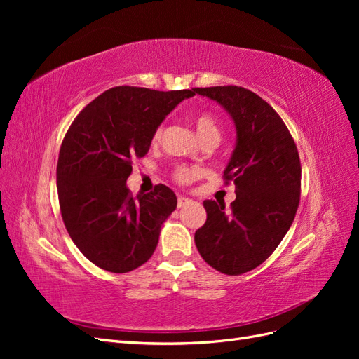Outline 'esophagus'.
Instances as JSON below:
<instances>
[{
	"label": "esophagus",
	"instance_id": "34e87169",
	"mask_svg": "<svg viewBox=\"0 0 359 359\" xmlns=\"http://www.w3.org/2000/svg\"><path fill=\"white\" fill-rule=\"evenodd\" d=\"M191 202V199L186 198V196H178V208H182V206H186Z\"/></svg>",
	"mask_w": 359,
	"mask_h": 359
}]
</instances>
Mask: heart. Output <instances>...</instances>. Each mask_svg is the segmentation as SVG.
<instances>
[{"label":"heart","mask_w":359,"mask_h":359,"mask_svg":"<svg viewBox=\"0 0 359 359\" xmlns=\"http://www.w3.org/2000/svg\"><path fill=\"white\" fill-rule=\"evenodd\" d=\"M193 126L196 127L198 136L202 139V142H206V140H219L220 137V127L219 121H217L215 116L206 111H198L196 114H193L191 116ZM163 135V126H160L153 136L154 142H158ZM201 175V170L198 168H191V166H180L173 172V180H175L178 184H182V186H187V184L193 182L198 177Z\"/></svg>","instance_id":"obj_1"}]
</instances>
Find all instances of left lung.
I'll use <instances>...</instances> for the list:
<instances>
[{"instance_id":"left-lung-1","label":"left lung","mask_w":359,"mask_h":359,"mask_svg":"<svg viewBox=\"0 0 359 359\" xmlns=\"http://www.w3.org/2000/svg\"><path fill=\"white\" fill-rule=\"evenodd\" d=\"M194 93L220 103L233 119L236 147L224 169L236 199L203 201L206 222L194 233L201 256L214 269L240 276L273 255L295 219L301 194V161L283 119L243 86H208Z\"/></svg>"}]
</instances>
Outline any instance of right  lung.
I'll list each match as a JSON object with an SVG mask.
<instances>
[{
    "instance_id": "right-lung-1",
    "label": "right lung",
    "mask_w": 359,
    "mask_h": 359,
    "mask_svg": "<svg viewBox=\"0 0 359 359\" xmlns=\"http://www.w3.org/2000/svg\"><path fill=\"white\" fill-rule=\"evenodd\" d=\"M193 90L115 86L86 104L62 139L57 189L64 226L94 265L123 274L145 264L177 196L158 184L133 196L126 186L163 119Z\"/></svg>"
}]
</instances>
